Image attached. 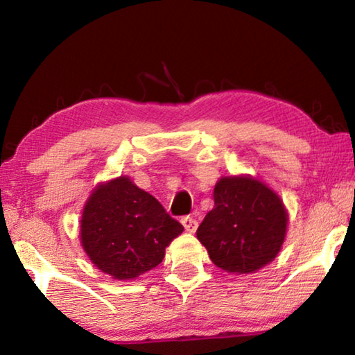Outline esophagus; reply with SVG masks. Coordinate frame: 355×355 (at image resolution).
<instances>
[{"mask_svg": "<svg viewBox=\"0 0 355 355\" xmlns=\"http://www.w3.org/2000/svg\"><path fill=\"white\" fill-rule=\"evenodd\" d=\"M182 224L184 227V230L189 233H194L197 230V225H199L197 224V220L194 218H191V216H184V218L182 219Z\"/></svg>", "mask_w": 355, "mask_h": 355, "instance_id": "esophagus-1", "label": "esophagus"}]
</instances>
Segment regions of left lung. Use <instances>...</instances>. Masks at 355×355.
I'll list each match as a JSON object with an SVG mask.
<instances>
[{
  "label": "left lung",
  "instance_id": "obj_1",
  "mask_svg": "<svg viewBox=\"0 0 355 355\" xmlns=\"http://www.w3.org/2000/svg\"><path fill=\"white\" fill-rule=\"evenodd\" d=\"M214 208L197 228L216 266L249 274L271 263L286 235L288 213L280 197L252 177H222Z\"/></svg>",
  "mask_w": 355,
  "mask_h": 355
}]
</instances>
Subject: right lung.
Wrapping results in <instances>:
<instances>
[{
    "label": "right lung",
    "mask_w": 355,
    "mask_h": 355,
    "mask_svg": "<svg viewBox=\"0 0 355 355\" xmlns=\"http://www.w3.org/2000/svg\"><path fill=\"white\" fill-rule=\"evenodd\" d=\"M83 249L101 272L136 279L158 266L183 225L148 192L119 177L97 186L83 209Z\"/></svg>",
    "instance_id": "obj_1"
}]
</instances>
